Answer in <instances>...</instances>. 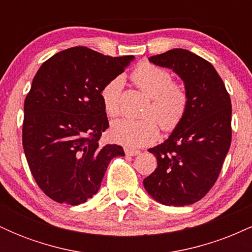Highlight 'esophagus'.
Returning a JSON list of instances; mask_svg holds the SVG:
<instances>
[{
  "label": "esophagus",
  "mask_w": 252,
  "mask_h": 252,
  "mask_svg": "<svg viewBox=\"0 0 252 252\" xmlns=\"http://www.w3.org/2000/svg\"><path fill=\"white\" fill-rule=\"evenodd\" d=\"M124 152H126V155L128 156H136L140 154V150H135V149H130V148H124Z\"/></svg>",
  "instance_id": "34e87169"
}]
</instances>
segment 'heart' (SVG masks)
I'll return each instance as SVG.
<instances>
[{"instance_id": "obj_1", "label": "heart", "mask_w": 252, "mask_h": 252, "mask_svg": "<svg viewBox=\"0 0 252 252\" xmlns=\"http://www.w3.org/2000/svg\"><path fill=\"white\" fill-rule=\"evenodd\" d=\"M132 82L152 102L144 111L142 120H120L112 124L110 135L115 142L128 148H141L153 143L158 136V126L170 132L180 126L189 109V97L184 85L173 82L166 68L150 63H141L131 74ZM123 77L112 78L103 86L100 98L109 117H117L121 112V94Z\"/></svg>"}]
</instances>
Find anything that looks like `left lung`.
<instances>
[{"label":"left lung","mask_w":252,"mask_h":252,"mask_svg":"<svg viewBox=\"0 0 252 252\" xmlns=\"http://www.w3.org/2000/svg\"><path fill=\"white\" fill-rule=\"evenodd\" d=\"M149 62L180 76L189 104L168 140L148 149L156 156L158 168L143 180L144 189L163 205L194 204L216 184L230 148V94L212 63L189 51L175 48Z\"/></svg>","instance_id":"1"}]
</instances>
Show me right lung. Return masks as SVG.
<instances>
[{
    "label": "right lung",
    "instance_id": "obj_1",
    "mask_svg": "<svg viewBox=\"0 0 252 252\" xmlns=\"http://www.w3.org/2000/svg\"><path fill=\"white\" fill-rule=\"evenodd\" d=\"M134 56L112 58L78 46L42 63L25 99L22 144L37 186L60 204H83L100 187L117 144L100 147L109 128L100 91Z\"/></svg>",
    "mask_w": 252,
    "mask_h": 252
}]
</instances>
